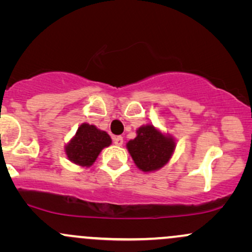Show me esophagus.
Instances as JSON below:
<instances>
[{"mask_svg": "<svg viewBox=\"0 0 252 252\" xmlns=\"http://www.w3.org/2000/svg\"><path fill=\"white\" fill-rule=\"evenodd\" d=\"M114 143L116 144V146H122V144H123V137H122V136H115Z\"/></svg>", "mask_w": 252, "mask_h": 252, "instance_id": "obj_1", "label": "esophagus"}]
</instances>
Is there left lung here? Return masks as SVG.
Returning a JSON list of instances; mask_svg holds the SVG:
<instances>
[{
    "instance_id": "obj_1",
    "label": "left lung",
    "mask_w": 252,
    "mask_h": 252,
    "mask_svg": "<svg viewBox=\"0 0 252 252\" xmlns=\"http://www.w3.org/2000/svg\"><path fill=\"white\" fill-rule=\"evenodd\" d=\"M137 136L126 143L129 154L136 166L142 172L149 173L162 168L169 161L175 149V140L163 134L152 124L140 126Z\"/></svg>"
}]
</instances>
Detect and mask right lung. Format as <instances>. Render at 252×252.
Here are the masks:
<instances>
[{
	"mask_svg": "<svg viewBox=\"0 0 252 252\" xmlns=\"http://www.w3.org/2000/svg\"><path fill=\"white\" fill-rule=\"evenodd\" d=\"M111 144L108 132L99 130L92 124L83 123L76 135L65 146V153L71 162L82 167H90L97 160L105 147Z\"/></svg>",
	"mask_w": 252,
	"mask_h": 252,
	"instance_id": "obj_1",
	"label": "right lung"
}]
</instances>
